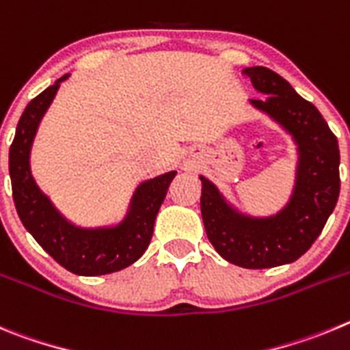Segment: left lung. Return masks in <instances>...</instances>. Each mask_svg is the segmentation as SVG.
Wrapping results in <instances>:
<instances>
[{"label": "left lung", "instance_id": "left-lung-1", "mask_svg": "<svg viewBox=\"0 0 350 350\" xmlns=\"http://www.w3.org/2000/svg\"><path fill=\"white\" fill-rule=\"evenodd\" d=\"M265 97L250 105L281 125L297 144V178L288 204L272 216L241 213L213 181H202L200 213L206 234L219 256L244 269H272L307 253L333 213L340 193L336 136L312 103L263 66L245 68Z\"/></svg>", "mask_w": 350, "mask_h": 350}]
</instances>
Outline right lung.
<instances>
[{"instance_id":"right-lung-1","label":"right lung","mask_w":350,"mask_h":350,"mask_svg":"<svg viewBox=\"0 0 350 350\" xmlns=\"http://www.w3.org/2000/svg\"><path fill=\"white\" fill-rule=\"evenodd\" d=\"M69 75L34 97L22 113L10 146L12 191L22 225L43 250L77 275L118 272L143 256L153 235V225L176 171L146 179L136 188L120 223L85 228L66 219L40 190L31 174V148L40 122Z\"/></svg>"}]
</instances>
